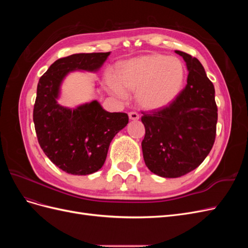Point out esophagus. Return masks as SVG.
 <instances>
[{
  "mask_svg": "<svg viewBox=\"0 0 248 248\" xmlns=\"http://www.w3.org/2000/svg\"><path fill=\"white\" fill-rule=\"evenodd\" d=\"M128 116H129V119L132 120V121H137V120L140 119V115L138 114L137 111H130Z\"/></svg>",
  "mask_w": 248,
  "mask_h": 248,
  "instance_id": "obj_1",
  "label": "esophagus"
}]
</instances>
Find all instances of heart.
<instances>
[{"instance_id": "b5f03b06", "label": "heart", "mask_w": 248, "mask_h": 248, "mask_svg": "<svg viewBox=\"0 0 248 248\" xmlns=\"http://www.w3.org/2000/svg\"><path fill=\"white\" fill-rule=\"evenodd\" d=\"M185 78L183 63L176 57L146 55L124 62L116 78H107L110 92L125 99L127 92H136L140 106L149 110L168 108L181 92Z\"/></svg>"}]
</instances>
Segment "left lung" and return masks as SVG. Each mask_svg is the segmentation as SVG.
<instances>
[{
  "mask_svg": "<svg viewBox=\"0 0 248 248\" xmlns=\"http://www.w3.org/2000/svg\"><path fill=\"white\" fill-rule=\"evenodd\" d=\"M188 69L187 85L166 108L141 111L142 155L148 169L164 178L188 174L205 160L216 137L215 90L197 58L176 50Z\"/></svg>",
  "mask_w": 248,
  "mask_h": 248,
  "instance_id": "8db88e82",
  "label": "left lung"
}]
</instances>
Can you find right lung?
<instances>
[{
    "label": "right lung",
    "instance_id": "1",
    "mask_svg": "<svg viewBox=\"0 0 248 248\" xmlns=\"http://www.w3.org/2000/svg\"><path fill=\"white\" fill-rule=\"evenodd\" d=\"M109 54H76L59 59L37 86L33 121L38 142L52 163L71 175H90L100 170L111 140L128 123L125 112H108L96 100L74 109L57 102L67 74L98 70Z\"/></svg>",
    "mask_w": 248,
    "mask_h": 248
}]
</instances>
